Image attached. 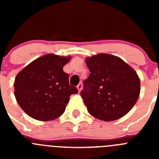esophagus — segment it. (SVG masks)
<instances>
[{
  "mask_svg": "<svg viewBox=\"0 0 159 159\" xmlns=\"http://www.w3.org/2000/svg\"><path fill=\"white\" fill-rule=\"evenodd\" d=\"M82 88H83L82 83H80V84H79L78 85H77V89H78L79 92H80V91H81V90H82Z\"/></svg>",
  "mask_w": 159,
  "mask_h": 159,
  "instance_id": "obj_1",
  "label": "esophagus"
}]
</instances>
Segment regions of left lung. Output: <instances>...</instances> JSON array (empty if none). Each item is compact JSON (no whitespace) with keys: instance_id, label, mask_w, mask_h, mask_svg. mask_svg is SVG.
Returning a JSON list of instances; mask_svg holds the SVG:
<instances>
[{"instance_id":"left-lung-1","label":"left lung","mask_w":159,"mask_h":159,"mask_svg":"<svg viewBox=\"0 0 159 159\" xmlns=\"http://www.w3.org/2000/svg\"><path fill=\"white\" fill-rule=\"evenodd\" d=\"M91 74L84 81L80 95L92 116L103 121L116 120L128 113L140 94L137 73L113 55H95L86 59Z\"/></svg>"}]
</instances>
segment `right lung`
<instances>
[{
	"label": "right lung",
	"instance_id": "add662e5",
	"mask_svg": "<svg viewBox=\"0 0 159 159\" xmlns=\"http://www.w3.org/2000/svg\"><path fill=\"white\" fill-rule=\"evenodd\" d=\"M71 60L54 54L44 55L16 75L14 95L18 104L32 119L49 121L64 114L70 95L78 93L69 85L63 67Z\"/></svg>",
	"mask_w": 159,
	"mask_h": 159
}]
</instances>
